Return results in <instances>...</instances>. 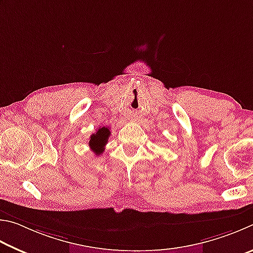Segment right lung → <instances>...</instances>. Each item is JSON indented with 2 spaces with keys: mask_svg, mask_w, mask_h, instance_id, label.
Instances as JSON below:
<instances>
[{
  "mask_svg": "<svg viewBox=\"0 0 253 253\" xmlns=\"http://www.w3.org/2000/svg\"><path fill=\"white\" fill-rule=\"evenodd\" d=\"M110 129L109 127L102 126L97 129L95 133H93L90 136V141H88V145L94 154L100 156V154L104 151L105 144L108 143V140L110 138Z\"/></svg>",
  "mask_w": 253,
  "mask_h": 253,
  "instance_id": "add662e5",
  "label": "right lung"
}]
</instances>
